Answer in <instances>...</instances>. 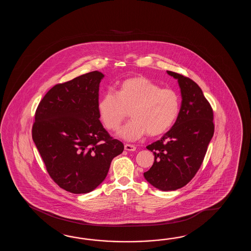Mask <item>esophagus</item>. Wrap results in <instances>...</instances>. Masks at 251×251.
<instances>
[{
    "label": "esophagus",
    "instance_id": "obj_1",
    "mask_svg": "<svg viewBox=\"0 0 251 251\" xmlns=\"http://www.w3.org/2000/svg\"><path fill=\"white\" fill-rule=\"evenodd\" d=\"M125 150H126L128 151H134L136 150V147L133 144H126L125 145Z\"/></svg>",
    "mask_w": 251,
    "mask_h": 251
}]
</instances>
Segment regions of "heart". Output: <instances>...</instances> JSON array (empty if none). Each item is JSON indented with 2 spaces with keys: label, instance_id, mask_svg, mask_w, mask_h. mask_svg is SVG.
Segmentation results:
<instances>
[{
  "label": "heart",
  "instance_id": "b5f03b06",
  "mask_svg": "<svg viewBox=\"0 0 251 251\" xmlns=\"http://www.w3.org/2000/svg\"><path fill=\"white\" fill-rule=\"evenodd\" d=\"M98 109L104 126L118 130L130 109L132 119L121 128L118 135L133 142L148 133L157 136L165 133L176 122L180 110V99L171 89L160 86L145 77L123 80L117 92L107 91L100 98Z\"/></svg>",
  "mask_w": 251,
  "mask_h": 251
}]
</instances>
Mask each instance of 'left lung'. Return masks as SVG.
Listing matches in <instances>:
<instances>
[{"mask_svg": "<svg viewBox=\"0 0 251 251\" xmlns=\"http://www.w3.org/2000/svg\"><path fill=\"white\" fill-rule=\"evenodd\" d=\"M177 80L181 106L173 126L146 148L153 151L154 162L144 178L161 191L186 186L203 162L214 132L213 109L200 87L191 79L167 71Z\"/></svg>", "mask_w": 251, "mask_h": 251, "instance_id": "left-lung-1", "label": "left lung"}]
</instances>
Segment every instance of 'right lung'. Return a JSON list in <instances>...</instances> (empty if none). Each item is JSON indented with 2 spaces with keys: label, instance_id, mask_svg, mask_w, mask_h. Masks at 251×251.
Masks as SVG:
<instances>
[{
  "label": "right lung",
  "instance_id": "add662e5",
  "mask_svg": "<svg viewBox=\"0 0 251 251\" xmlns=\"http://www.w3.org/2000/svg\"><path fill=\"white\" fill-rule=\"evenodd\" d=\"M105 75L94 71L56 84L39 103L32 138L50 176L74 194L91 192L106 178L124 144L100 121L99 90Z\"/></svg>",
  "mask_w": 251,
  "mask_h": 251
}]
</instances>
